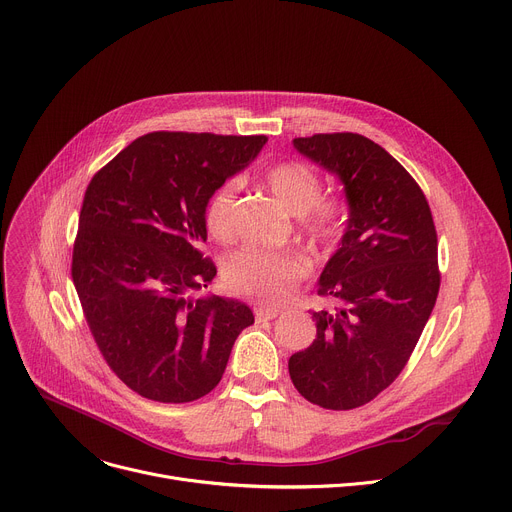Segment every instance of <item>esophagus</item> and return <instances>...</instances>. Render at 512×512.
Instances as JSON below:
<instances>
[{
	"label": "esophagus",
	"instance_id": "esophagus-1",
	"mask_svg": "<svg viewBox=\"0 0 512 512\" xmlns=\"http://www.w3.org/2000/svg\"><path fill=\"white\" fill-rule=\"evenodd\" d=\"M279 316V309H270V307H254V318L256 322H268V320H274Z\"/></svg>",
	"mask_w": 512,
	"mask_h": 512
}]
</instances>
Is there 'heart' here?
Returning a JSON list of instances; mask_svg holds the SVG:
<instances>
[{"instance_id": "obj_1", "label": "heart", "mask_w": 512, "mask_h": 512, "mask_svg": "<svg viewBox=\"0 0 512 512\" xmlns=\"http://www.w3.org/2000/svg\"><path fill=\"white\" fill-rule=\"evenodd\" d=\"M264 184L279 205L303 219V229L320 244L332 242L342 227V203L322 194L318 172L301 162H279L266 170ZM238 182L221 184L207 205L205 223L217 242H231L235 235V199ZM311 260L295 250L266 252L244 248L223 264V285L235 295L250 297L262 305H279L309 277Z\"/></svg>"}]
</instances>
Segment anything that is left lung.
Segmentation results:
<instances>
[{
  "label": "left lung",
  "mask_w": 512,
  "mask_h": 512,
  "mask_svg": "<svg viewBox=\"0 0 512 512\" xmlns=\"http://www.w3.org/2000/svg\"><path fill=\"white\" fill-rule=\"evenodd\" d=\"M293 145L338 176L348 221L318 281L336 307L313 311L316 340L289 359V375L307 402L352 410L396 381L430 318L441 287L437 229L416 180L375 141L320 133Z\"/></svg>",
  "instance_id": "1"
}]
</instances>
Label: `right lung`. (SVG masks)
<instances>
[{
    "label": "right lung",
    "instance_id": "add662e5",
    "mask_svg": "<svg viewBox=\"0 0 512 512\" xmlns=\"http://www.w3.org/2000/svg\"><path fill=\"white\" fill-rule=\"evenodd\" d=\"M264 135L157 131L135 139L88 184L71 277L108 367L139 396L184 404L221 381L252 309L188 297L217 274L203 258L213 192L242 172Z\"/></svg>",
    "mask_w": 512,
    "mask_h": 512
}]
</instances>
